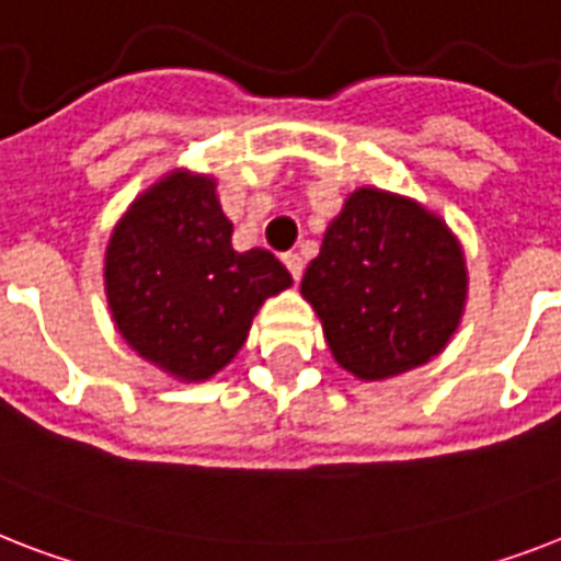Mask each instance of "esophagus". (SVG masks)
<instances>
[{
	"instance_id": "obj_1",
	"label": "esophagus",
	"mask_w": 561,
	"mask_h": 561,
	"mask_svg": "<svg viewBox=\"0 0 561 561\" xmlns=\"http://www.w3.org/2000/svg\"><path fill=\"white\" fill-rule=\"evenodd\" d=\"M282 262H285V267H288V273H290V276H294V282L302 279V267H305L302 259L296 256V253H288V256H282Z\"/></svg>"
}]
</instances>
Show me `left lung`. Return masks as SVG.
Returning <instances> with one entry per match:
<instances>
[{"label": "left lung", "mask_w": 561, "mask_h": 561, "mask_svg": "<svg viewBox=\"0 0 561 561\" xmlns=\"http://www.w3.org/2000/svg\"><path fill=\"white\" fill-rule=\"evenodd\" d=\"M334 359L375 383L444 352L467 308V259L438 213L359 186L328 225L299 285Z\"/></svg>", "instance_id": "1"}]
</instances>
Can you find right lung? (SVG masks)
I'll return each instance as SVG.
<instances>
[{
  "mask_svg": "<svg viewBox=\"0 0 561 561\" xmlns=\"http://www.w3.org/2000/svg\"><path fill=\"white\" fill-rule=\"evenodd\" d=\"M103 262L108 313L126 345L181 383L218 375L265 299L294 285L267 250H233L216 178L184 167L129 204Z\"/></svg>",
  "mask_w": 561,
  "mask_h": 561,
  "instance_id": "obj_1",
  "label": "right lung"
}]
</instances>
